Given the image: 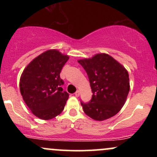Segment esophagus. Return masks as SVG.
<instances>
[{
	"label": "esophagus",
	"instance_id": "obj_1",
	"mask_svg": "<svg viewBox=\"0 0 157 157\" xmlns=\"http://www.w3.org/2000/svg\"><path fill=\"white\" fill-rule=\"evenodd\" d=\"M75 96H76L77 97H78L79 96H80V91H77L76 92H75Z\"/></svg>",
	"mask_w": 157,
	"mask_h": 157
}]
</instances>
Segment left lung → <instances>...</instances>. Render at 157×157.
<instances>
[{"label": "left lung", "mask_w": 157, "mask_h": 157, "mask_svg": "<svg viewBox=\"0 0 157 157\" xmlns=\"http://www.w3.org/2000/svg\"><path fill=\"white\" fill-rule=\"evenodd\" d=\"M87 73L93 95L80 100L84 112L98 121L117 114L125 104L130 90L128 73L121 64L106 54L78 60Z\"/></svg>", "instance_id": "obj_1"}]
</instances>
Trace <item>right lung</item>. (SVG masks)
Segmentation results:
<instances>
[{
	"label": "right lung",
	"instance_id": "obj_1",
	"mask_svg": "<svg viewBox=\"0 0 157 157\" xmlns=\"http://www.w3.org/2000/svg\"><path fill=\"white\" fill-rule=\"evenodd\" d=\"M68 58L57 50H48L34 59L21 75L20 90L23 100L40 119L50 120L64 109L68 94L63 91L60 74Z\"/></svg>",
	"mask_w": 157,
	"mask_h": 157
}]
</instances>
